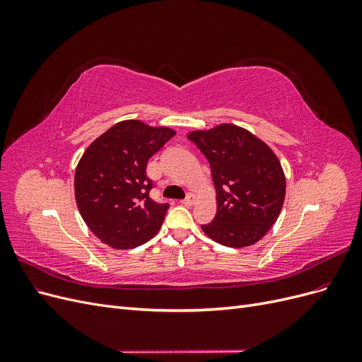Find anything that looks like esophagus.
Returning <instances> with one entry per match:
<instances>
[{"label": "esophagus", "instance_id": "esophagus-1", "mask_svg": "<svg viewBox=\"0 0 362 362\" xmlns=\"http://www.w3.org/2000/svg\"><path fill=\"white\" fill-rule=\"evenodd\" d=\"M194 201H196L194 194H192V193H190V194L187 196V198H185V199H182V201H181V204H182V205H185V206H192V205L194 204Z\"/></svg>", "mask_w": 362, "mask_h": 362}]
</instances>
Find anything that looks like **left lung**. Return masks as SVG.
Here are the masks:
<instances>
[{"mask_svg":"<svg viewBox=\"0 0 362 362\" xmlns=\"http://www.w3.org/2000/svg\"><path fill=\"white\" fill-rule=\"evenodd\" d=\"M190 141L210 163L217 213L202 231L228 247L257 243L276 222L286 198V177L264 141L231 124L192 131Z\"/></svg>","mask_w":362,"mask_h":362,"instance_id":"left-lung-1","label":"left lung"}]
</instances>
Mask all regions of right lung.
<instances>
[{"mask_svg": "<svg viewBox=\"0 0 362 362\" xmlns=\"http://www.w3.org/2000/svg\"><path fill=\"white\" fill-rule=\"evenodd\" d=\"M175 131L122 120L86 149L75 169V201L90 231L115 249H133L154 237L169 204L149 198L148 160Z\"/></svg>", "mask_w": 362, "mask_h": 362, "instance_id": "right-lung-1", "label": "right lung"}]
</instances>
